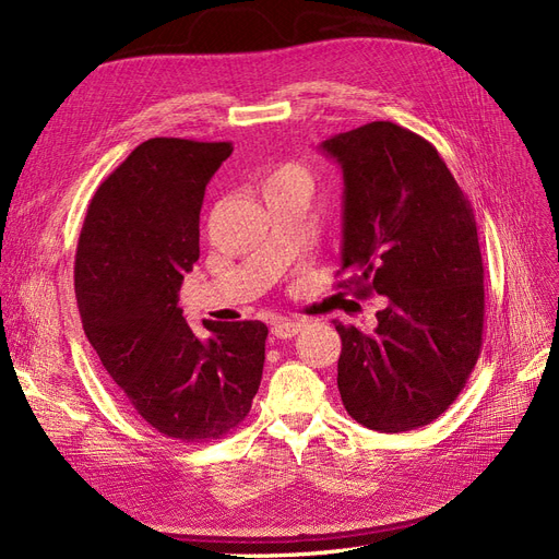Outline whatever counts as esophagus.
I'll return each mask as SVG.
<instances>
[{"instance_id": "34e87169", "label": "esophagus", "mask_w": 559, "mask_h": 559, "mask_svg": "<svg viewBox=\"0 0 559 559\" xmlns=\"http://www.w3.org/2000/svg\"><path fill=\"white\" fill-rule=\"evenodd\" d=\"M302 329L300 321H294V319H286V317H280L273 321V326H270V331H273L275 337H294L298 331Z\"/></svg>"}]
</instances>
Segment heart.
Masks as SVG:
<instances>
[{"instance_id":"heart-1","label":"heart","mask_w":559,"mask_h":559,"mask_svg":"<svg viewBox=\"0 0 559 559\" xmlns=\"http://www.w3.org/2000/svg\"><path fill=\"white\" fill-rule=\"evenodd\" d=\"M270 179H292V181L310 183L308 173L302 170V167H298V165H282V167H277V170L273 173V177H270Z\"/></svg>"}]
</instances>
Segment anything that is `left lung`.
<instances>
[{"label": "left lung", "instance_id": "left-lung-1", "mask_svg": "<svg viewBox=\"0 0 559 559\" xmlns=\"http://www.w3.org/2000/svg\"><path fill=\"white\" fill-rule=\"evenodd\" d=\"M321 151L343 170L337 286L386 296L373 331L343 326L337 389L359 425L425 427L460 396L483 345L476 216L433 144L389 121L333 134Z\"/></svg>", "mask_w": 559, "mask_h": 559}]
</instances>
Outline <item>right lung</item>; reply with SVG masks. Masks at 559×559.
I'll return each instance as SVG.
<instances>
[{
  "label": "right lung",
  "instance_id": "add662e5",
  "mask_svg": "<svg viewBox=\"0 0 559 559\" xmlns=\"http://www.w3.org/2000/svg\"><path fill=\"white\" fill-rule=\"evenodd\" d=\"M230 154V142H142L99 183L76 249L83 331L107 376L148 427L186 443L238 427L263 376V321L205 319L200 337L177 306L205 186Z\"/></svg>",
  "mask_w": 559,
  "mask_h": 559
}]
</instances>
